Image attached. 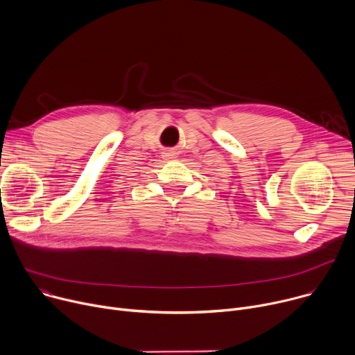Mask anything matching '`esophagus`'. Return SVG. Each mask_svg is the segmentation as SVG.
<instances>
[{"label":"esophagus","instance_id":"34e87169","mask_svg":"<svg viewBox=\"0 0 355 355\" xmlns=\"http://www.w3.org/2000/svg\"><path fill=\"white\" fill-rule=\"evenodd\" d=\"M175 157H177V151L173 150V148L166 150V151L163 153V158H164V159H173V158H175Z\"/></svg>","mask_w":355,"mask_h":355}]
</instances>
